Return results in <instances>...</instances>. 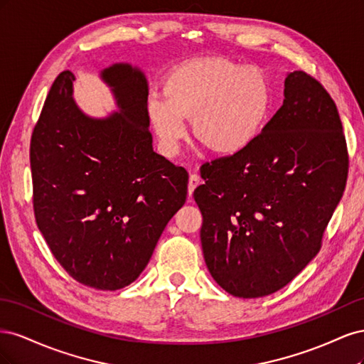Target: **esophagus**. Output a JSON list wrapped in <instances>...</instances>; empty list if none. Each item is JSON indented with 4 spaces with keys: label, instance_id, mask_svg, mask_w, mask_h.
Here are the masks:
<instances>
[{
    "label": "esophagus",
    "instance_id": "1",
    "mask_svg": "<svg viewBox=\"0 0 364 364\" xmlns=\"http://www.w3.org/2000/svg\"><path fill=\"white\" fill-rule=\"evenodd\" d=\"M200 178L197 174H191L190 176V181H188V194L190 196H193V193H194V190L197 188V186L200 185Z\"/></svg>",
    "mask_w": 364,
    "mask_h": 364
}]
</instances>
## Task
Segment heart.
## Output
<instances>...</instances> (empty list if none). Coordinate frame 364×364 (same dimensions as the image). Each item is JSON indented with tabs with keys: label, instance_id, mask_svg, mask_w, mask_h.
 Segmentation results:
<instances>
[{
	"label": "heart",
	"instance_id": "obj_1",
	"mask_svg": "<svg viewBox=\"0 0 364 364\" xmlns=\"http://www.w3.org/2000/svg\"><path fill=\"white\" fill-rule=\"evenodd\" d=\"M164 97H151L149 115L164 155L174 156L193 119L196 138L220 156L247 150L266 126L272 87L259 70L223 59L182 65L165 83Z\"/></svg>",
	"mask_w": 364,
	"mask_h": 364
}]
</instances>
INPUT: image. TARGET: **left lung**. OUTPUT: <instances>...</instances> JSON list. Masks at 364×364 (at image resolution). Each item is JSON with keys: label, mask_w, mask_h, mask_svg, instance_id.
I'll return each instance as SVG.
<instances>
[{"label": "left lung", "mask_w": 364, "mask_h": 364, "mask_svg": "<svg viewBox=\"0 0 364 364\" xmlns=\"http://www.w3.org/2000/svg\"><path fill=\"white\" fill-rule=\"evenodd\" d=\"M206 267L229 294L255 299L287 285L321 249L345 191L348 150L336 103L304 71L253 144L200 170Z\"/></svg>", "instance_id": "8db88e82"}]
</instances>
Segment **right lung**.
<instances>
[{
	"instance_id": "1",
	"label": "right lung",
	"mask_w": 364,
	"mask_h": 364,
	"mask_svg": "<svg viewBox=\"0 0 364 364\" xmlns=\"http://www.w3.org/2000/svg\"><path fill=\"white\" fill-rule=\"evenodd\" d=\"M118 111L95 118L75 103V75L54 80L30 144L33 206L51 253L75 281L119 290L149 264L186 200L188 173L153 151L146 74L100 71Z\"/></svg>"
}]
</instances>
